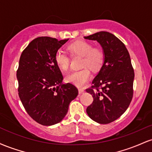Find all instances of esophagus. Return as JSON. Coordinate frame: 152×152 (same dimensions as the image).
<instances>
[{
    "mask_svg": "<svg viewBox=\"0 0 152 152\" xmlns=\"http://www.w3.org/2000/svg\"><path fill=\"white\" fill-rule=\"evenodd\" d=\"M83 92H84V89H83V88H78V93L82 94V93H83Z\"/></svg>",
    "mask_w": 152,
    "mask_h": 152,
    "instance_id": "34e87169",
    "label": "esophagus"
}]
</instances>
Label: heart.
Returning <instances> with one entry per match:
<instances>
[{
  "mask_svg": "<svg viewBox=\"0 0 152 152\" xmlns=\"http://www.w3.org/2000/svg\"><path fill=\"white\" fill-rule=\"evenodd\" d=\"M67 49L72 56H82L81 67L83 69L73 71L66 77L69 83L81 87L86 84L91 77L90 68L92 71H98L102 67L105 59V53L102 48L99 46L93 47L89 42L84 41H76L69 44ZM54 60L59 69L62 71H67L69 68L70 61L66 54L62 50H57L54 56ZM87 66V67H85Z\"/></svg>",
  "mask_w": 152,
  "mask_h": 152,
  "instance_id": "b5f03b06",
  "label": "heart"
}]
</instances>
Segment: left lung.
I'll return each mask as SVG.
<instances>
[{
  "label": "left lung",
  "instance_id": "1",
  "mask_svg": "<svg viewBox=\"0 0 152 152\" xmlns=\"http://www.w3.org/2000/svg\"><path fill=\"white\" fill-rule=\"evenodd\" d=\"M83 38L96 41L105 53L104 64L92 81L94 86L86 89L94 98L86 113L94 121L106 124L119 118L132 102L134 73L130 56L125 45L109 32L100 31Z\"/></svg>",
  "mask_w": 152,
  "mask_h": 152
}]
</instances>
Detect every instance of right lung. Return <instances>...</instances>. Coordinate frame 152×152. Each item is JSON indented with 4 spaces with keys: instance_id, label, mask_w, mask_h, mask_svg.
I'll return each mask as SVG.
<instances>
[{
    "instance_id": "right-lung-1",
    "label": "right lung",
    "mask_w": 152,
    "mask_h": 152,
    "mask_svg": "<svg viewBox=\"0 0 152 152\" xmlns=\"http://www.w3.org/2000/svg\"><path fill=\"white\" fill-rule=\"evenodd\" d=\"M68 41L48 36L35 38L19 61V97L29 116L43 126L61 121L71 102L78 96L76 86L63 83V75L54 60L57 50Z\"/></svg>"
}]
</instances>
